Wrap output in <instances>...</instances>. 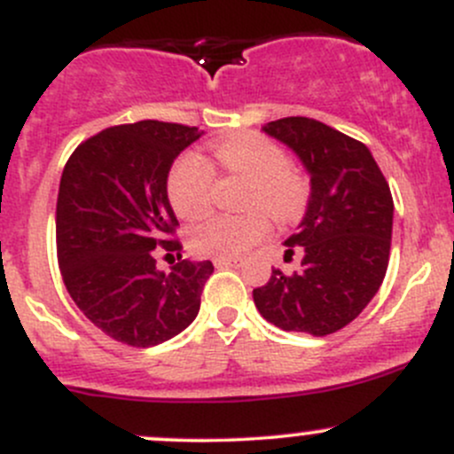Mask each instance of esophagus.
Masks as SVG:
<instances>
[{"mask_svg":"<svg viewBox=\"0 0 454 454\" xmlns=\"http://www.w3.org/2000/svg\"><path fill=\"white\" fill-rule=\"evenodd\" d=\"M215 267H239L241 259H215Z\"/></svg>","mask_w":454,"mask_h":454,"instance_id":"1","label":"esophagus"}]
</instances>
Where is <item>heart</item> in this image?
<instances>
[{
    "label": "heart",
    "mask_w": 454,
    "mask_h": 454,
    "mask_svg": "<svg viewBox=\"0 0 454 454\" xmlns=\"http://www.w3.org/2000/svg\"><path fill=\"white\" fill-rule=\"evenodd\" d=\"M219 165L247 178L246 207L263 208L278 222H291L307 202V183L289 169L283 147L263 135L246 132L219 141L213 147ZM213 167L204 156L189 152L171 167L167 195L183 219H195L211 207ZM263 211L246 215H208L189 232V247L200 256L235 259L250 250L270 232V217Z\"/></svg>",
    "instance_id": "b5f03b06"
}]
</instances>
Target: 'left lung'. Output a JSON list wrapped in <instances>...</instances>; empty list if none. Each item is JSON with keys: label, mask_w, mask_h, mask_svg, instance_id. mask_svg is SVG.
Instances as JSON below:
<instances>
[{"label": "left lung", "mask_w": 454, "mask_h": 454, "mask_svg": "<svg viewBox=\"0 0 454 454\" xmlns=\"http://www.w3.org/2000/svg\"><path fill=\"white\" fill-rule=\"evenodd\" d=\"M263 132L287 145L311 180L307 211L285 239L302 250V270L271 267L252 291L259 313L283 331L324 337L348 326L370 304L389 263L394 200L364 143L309 117L270 121Z\"/></svg>", "instance_id": "8db88e82"}]
</instances>
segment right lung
<instances>
[{"instance_id": "add662e5", "label": "right lung", "mask_w": 454, "mask_h": 454, "mask_svg": "<svg viewBox=\"0 0 454 454\" xmlns=\"http://www.w3.org/2000/svg\"><path fill=\"white\" fill-rule=\"evenodd\" d=\"M204 132L165 121L106 128L75 147L60 176L56 246L65 287L113 340L159 346L198 317L211 261L156 267L154 250H180L167 195L171 165Z\"/></svg>"}]
</instances>
